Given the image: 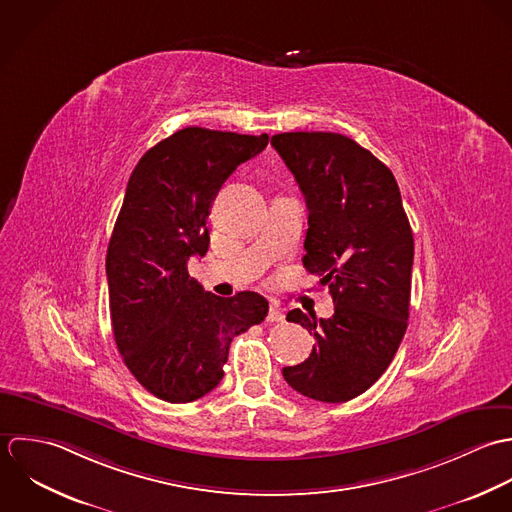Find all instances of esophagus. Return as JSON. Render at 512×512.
<instances>
[{"mask_svg":"<svg viewBox=\"0 0 512 512\" xmlns=\"http://www.w3.org/2000/svg\"><path fill=\"white\" fill-rule=\"evenodd\" d=\"M267 320H269V322H285V312H283L281 308L277 307V305H273V303H271V307H269V314H267Z\"/></svg>","mask_w":512,"mask_h":512,"instance_id":"esophagus-1","label":"esophagus"}]
</instances>
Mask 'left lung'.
<instances>
[{
	"instance_id": "obj_1",
	"label": "left lung",
	"mask_w": 512,
	"mask_h": 512,
	"mask_svg": "<svg viewBox=\"0 0 512 512\" xmlns=\"http://www.w3.org/2000/svg\"><path fill=\"white\" fill-rule=\"evenodd\" d=\"M273 148L308 207V273L328 285L334 314H287L314 334L303 364L283 368L299 394L328 404L364 394L390 366L406 334L413 235L390 168L334 132H283Z\"/></svg>"
}]
</instances>
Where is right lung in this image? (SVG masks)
<instances>
[{
    "instance_id": "obj_1",
    "label": "right lung",
    "mask_w": 512,
    "mask_h": 512,
    "mask_svg": "<svg viewBox=\"0 0 512 512\" xmlns=\"http://www.w3.org/2000/svg\"><path fill=\"white\" fill-rule=\"evenodd\" d=\"M269 136L188 126L136 164L106 251L112 332L126 368L156 398L188 404L223 378L231 340L261 324L269 303L221 299L190 277L209 247L207 215L221 184Z\"/></svg>"
}]
</instances>
